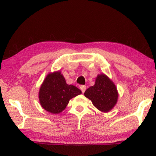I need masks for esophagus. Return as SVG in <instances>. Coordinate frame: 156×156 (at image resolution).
<instances>
[{
	"instance_id": "34e87169",
	"label": "esophagus",
	"mask_w": 156,
	"mask_h": 156,
	"mask_svg": "<svg viewBox=\"0 0 156 156\" xmlns=\"http://www.w3.org/2000/svg\"><path fill=\"white\" fill-rule=\"evenodd\" d=\"M80 90H82V93H84V92L86 90V89H87V87H86V86H80Z\"/></svg>"
}]
</instances>
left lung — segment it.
Masks as SVG:
<instances>
[{"label":"left lung","instance_id":"8db88e82","mask_svg":"<svg viewBox=\"0 0 156 156\" xmlns=\"http://www.w3.org/2000/svg\"><path fill=\"white\" fill-rule=\"evenodd\" d=\"M84 96L98 110L107 112L117 104L119 93L114 82L107 75L100 74L96 78L94 85L85 91Z\"/></svg>","mask_w":156,"mask_h":156}]
</instances>
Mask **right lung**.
I'll use <instances>...</instances> for the list:
<instances>
[{"instance_id": "right-lung-1", "label": "right lung", "mask_w": 156, "mask_h": 156, "mask_svg": "<svg viewBox=\"0 0 156 156\" xmlns=\"http://www.w3.org/2000/svg\"><path fill=\"white\" fill-rule=\"evenodd\" d=\"M82 94L80 89L66 83L60 71L46 76L39 88V100L42 108L52 114H59L67 107L70 99Z\"/></svg>"}]
</instances>
